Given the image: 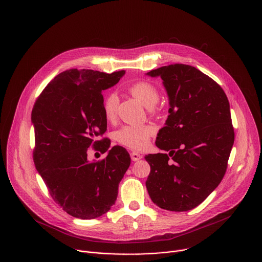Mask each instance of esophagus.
I'll return each instance as SVG.
<instances>
[{
	"label": "esophagus",
	"instance_id": "34e87169",
	"mask_svg": "<svg viewBox=\"0 0 262 262\" xmlns=\"http://www.w3.org/2000/svg\"><path fill=\"white\" fill-rule=\"evenodd\" d=\"M131 160L132 161H134V162H136V161H139L140 159H142V156L140 155V154H138V152H135V151H133V152H131Z\"/></svg>",
	"mask_w": 262,
	"mask_h": 262
}]
</instances>
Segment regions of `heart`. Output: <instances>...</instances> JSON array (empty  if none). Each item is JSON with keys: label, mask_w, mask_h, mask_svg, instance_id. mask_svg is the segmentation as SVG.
<instances>
[{"label": "heart", "mask_w": 262, "mask_h": 262, "mask_svg": "<svg viewBox=\"0 0 262 262\" xmlns=\"http://www.w3.org/2000/svg\"><path fill=\"white\" fill-rule=\"evenodd\" d=\"M130 93L138 99L146 107H152L159 100V92L157 88L146 81L134 83L129 88ZM118 105V97L114 93L104 96L102 101V110L107 120H113L116 116ZM156 132V128L151 125L142 126H124L115 133L116 140L132 149H143L147 146L149 138Z\"/></svg>", "instance_id": "b5f03b06"}]
</instances>
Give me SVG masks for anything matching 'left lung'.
<instances>
[{
  "label": "left lung",
  "instance_id": "left-lung-1",
  "mask_svg": "<svg viewBox=\"0 0 262 262\" xmlns=\"http://www.w3.org/2000/svg\"><path fill=\"white\" fill-rule=\"evenodd\" d=\"M145 75L163 80L170 106L156 140V145L169 154L144 157L150 166L145 185L160 208L188 211L199 206L225 174L234 140L229 102L214 80L190 66L171 64Z\"/></svg>",
  "mask_w": 262,
  "mask_h": 262
}]
</instances>
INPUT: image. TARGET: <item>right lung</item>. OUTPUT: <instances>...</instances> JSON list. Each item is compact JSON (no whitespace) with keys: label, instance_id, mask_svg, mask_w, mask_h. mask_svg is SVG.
Segmentation results:
<instances>
[{"label":"right lung","instance_id":"right-lung-1","mask_svg":"<svg viewBox=\"0 0 262 262\" xmlns=\"http://www.w3.org/2000/svg\"><path fill=\"white\" fill-rule=\"evenodd\" d=\"M125 73L66 71L46 86L34 105L36 169L53 200L74 217L93 219L110 211L130 166L124 147L110 148L107 138L95 140L107 127L102 91L115 86ZM91 145L107 152V158L89 162Z\"/></svg>","mask_w":262,"mask_h":262}]
</instances>
